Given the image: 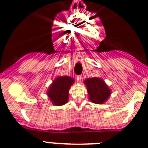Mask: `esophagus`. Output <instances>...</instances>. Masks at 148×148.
I'll return each mask as SVG.
<instances>
[{"mask_svg":"<svg viewBox=\"0 0 148 148\" xmlns=\"http://www.w3.org/2000/svg\"><path fill=\"white\" fill-rule=\"evenodd\" d=\"M82 75H76V79H77V81H78V82H81V80H82Z\"/></svg>","mask_w":148,"mask_h":148,"instance_id":"obj_1","label":"esophagus"}]
</instances>
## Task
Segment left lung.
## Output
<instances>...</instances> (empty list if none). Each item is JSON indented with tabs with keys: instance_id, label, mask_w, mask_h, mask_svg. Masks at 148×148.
Wrapping results in <instances>:
<instances>
[{
	"instance_id": "8db88e82",
	"label": "left lung",
	"mask_w": 148,
	"mask_h": 148,
	"mask_svg": "<svg viewBox=\"0 0 148 148\" xmlns=\"http://www.w3.org/2000/svg\"><path fill=\"white\" fill-rule=\"evenodd\" d=\"M84 84L87 86L89 98L95 104H103L109 98L110 90L102 79L92 78L86 79Z\"/></svg>"
}]
</instances>
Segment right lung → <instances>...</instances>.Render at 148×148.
Listing matches in <instances>:
<instances>
[{"label": "right lung", "mask_w": 148, "mask_h": 148, "mask_svg": "<svg viewBox=\"0 0 148 148\" xmlns=\"http://www.w3.org/2000/svg\"><path fill=\"white\" fill-rule=\"evenodd\" d=\"M74 80L69 76L58 77L53 82L47 95L54 105L61 106L67 102L69 90Z\"/></svg>", "instance_id": "obj_1"}]
</instances>
